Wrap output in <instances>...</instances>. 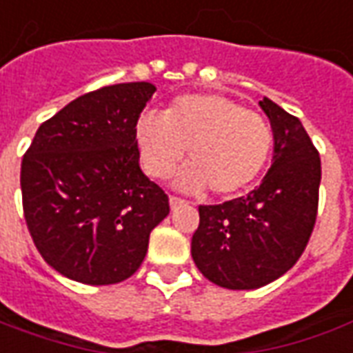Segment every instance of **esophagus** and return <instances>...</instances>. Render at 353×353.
I'll list each match as a JSON object with an SVG mask.
<instances>
[{"instance_id":"1","label":"esophagus","mask_w":353,"mask_h":353,"mask_svg":"<svg viewBox=\"0 0 353 353\" xmlns=\"http://www.w3.org/2000/svg\"><path fill=\"white\" fill-rule=\"evenodd\" d=\"M169 203H171V209H176V207H181V205L186 203V199H182V197L171 196L169 197Z\"/></svg>"}]
</instances>
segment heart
<instances>
[{"instance_id":"1","label":"heart","mask_w":353,"mask_h":353,"mask_svg":"<svg viewBox=\"0 0 353 353\" xmlns=\"http://www.w3.org/2000/svg\"><path fill=\"white\" fill-rule=\"evenodd\" d=\"M137 144L144 169L171 179L188 150L181 184L214 196H234L256 181L268 163L274 132L259 112L214 92L182 94L163 116L144 114L137 121Z\"/></svg>"}]
</instances>
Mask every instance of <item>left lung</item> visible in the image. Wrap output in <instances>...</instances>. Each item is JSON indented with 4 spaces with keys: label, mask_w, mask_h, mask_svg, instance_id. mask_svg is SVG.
Instances as JSON below:
<instances>
[{
    "label": "left lung",
    "mask_w": 353,
    "mask_h": 353,
    "mask_svg": "<svg viewBox=\"0 0 353 353\" xmlns=\"http://www.w3.org/2000/svg\"><path fill=\"white\" fill-rule=\"evenodd\" d=\"M274 131V163L256 190L221 205H199L192 259L209 281L259 289L291 270L314 232L321 159L299 117L261 101Z\"/></svg>",
    "instance_id": "1"
}]
</instances>
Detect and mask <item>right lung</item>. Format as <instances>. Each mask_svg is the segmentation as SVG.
<instances>
[{"instance_id":"1","label":"right lung","mask_w":353,"mask_h":353,"mask_svg":"<svg viewBox=\"0 0 353 353\" xmlns=\"http://www.w3.org/2000/svg\"><path fill=\"white\" fill-rule=\"evenodd\" d=\"M146 81L101 87L39 125L22 157L24 219L43 261L85 285L131 277L169 197L139 165Z\"/></svg>"}]
</instances>
